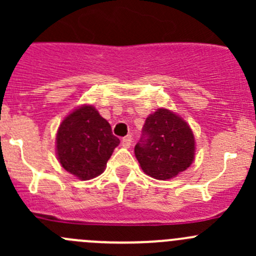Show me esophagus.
I'll use <instances>...</instances> for the list:
<instances>
[{
	"label": "esophagus",
	"instance_id": "esophagus-1",
	"mask_svg": "<svg viewBox=\"0 0 256 256\" xmlns=\"http://www.w3.org/2000/svg\"><path fill=\"white\" fill-rule=\"evenodd\" d=\"M131 144H132V140H131L130 136H126V138H124L122 140H121V144H122L124 147H126V148H128V147L131 146Z\"/></svg>",
	"mask_w": 256,
	"mask_h": 256
}]
</instances>
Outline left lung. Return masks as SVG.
I'll return each instance as SVG.
<instances>
[{"label":"left lung","instance_id":"obj_1","mask_svg":"<svg viewBox=\"0 0 256 256\" xmlns=\"http://www.w3.org/2000/svg\"><path fill=\"white\" fill-rule=\"evenodd\" d=\"M194 136L184 120L158 109L144 121L135 156L146 174L170 180L186 171L194 160Z\"/></svg>","mask_w":256,"mask_h":256}]
</instances>
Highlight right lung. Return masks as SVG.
Returning a JSON list of instances; mask_svg holds the SVG:
<instances>
[{
    "label": "right lung",
    "instance_id": "obj_1",
    "mask_svg": "<svg viewBox=\"0 0 256 256\" xmlns=\"http://www.w3.org/2000/svg\"><path fill=\"white\" fill-rule=\"evenodd\" d=\"M120 140L112 126L92 105L69 114L56 134V154L63 168L80 180H92L104 172L108 160Z\"/></svg>",
    "mask_w": 256,
    "mask_h": 256
}]
</instances>
